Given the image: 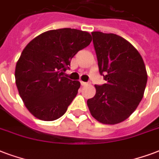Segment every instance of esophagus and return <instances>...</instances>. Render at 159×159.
Wrapping results in <instances>:
<instances>
[{"label": "esophagus", "instance_id": "1", "mask_svg": "<svg viewBox=\"0 0 159 159\" xmlns=\"http://www.w3.org/2000/svg\"><path fill=\"white\" fill-rule=\"evenodd\" d=\"M80 84L82 86H84V85H87V84H89V83H87V82H84V81H80Z\"/></svg>", "mask_w": 159, "mask_h": 159}]
</instances>
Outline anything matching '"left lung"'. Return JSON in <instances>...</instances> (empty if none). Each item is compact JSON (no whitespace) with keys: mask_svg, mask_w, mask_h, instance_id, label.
<instances>
[{"mask_svg":"<svg viewBox=\"0 0 159 159\" xmlns=\"http://www.w3.org/2000/svg\"><path fill=\"white\" fill-rule=\"evenodd\" d=\"M99 71L107 84H95L87 101L90 114L101 123H120L142 101L148 75L141 54L129 42L113 33L92 32Z\"/></svg>","mask_w":159,"mask_h":159,"instance_id":"left-lung-1","label":"left lung"}]
</instances>
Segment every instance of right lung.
<instances>
[{
	"label": "right lung",
	"instance_id": "1",
	"mask_svg": "<svg viewBox=\"0 0 159 159\" xmlns=\"http://www.w3.org/2000/svg\"><path fill=\"white\" fill-rule=\"evenodd\" d=\"M92 41L87 32L50 30L25 47L15 70L16 84L25 106L35 117H61L78 93L80 83L62 76L74 56Z\"/></svg>",
	"mask_w": 159,
	"mask_h": 159
}]
</instances>
